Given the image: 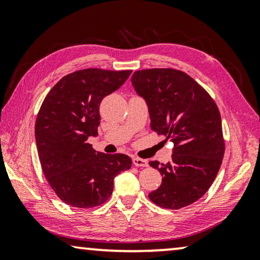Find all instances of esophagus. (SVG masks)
Segmentation results:
<instances>
[{
	"mask_svg": "<svg viewBox=\"0 0 260 260\" xmlns=\"http://www.w3.org/2000/svg\"><path fill=\"white\" fill-rule=\"evenodd\" d=\"M133 164H134L135 166L146 167V166H148V160H147V159H142V158L134 157V158H133Z\"/></svg>",
	"mask_w": 260,
	"mask_h": 260,
	"instance_id": "obj_1",
	"label": "esophagus"
}]
</instances>
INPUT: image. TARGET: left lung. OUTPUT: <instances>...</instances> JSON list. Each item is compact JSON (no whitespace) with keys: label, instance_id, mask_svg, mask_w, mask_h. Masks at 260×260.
I'll list each match as a JSON object with an SVG mask.
<instances>
[{"label":"left lung","instance_id":"1","mask_svg":"<svg viewBox=\"0 0 260 260\" xmlns=\"http://www.w3.org/2000/svg\"><path fill=\"white\" fill-rule=\"evenodd\" d=\"M132 83L147 101L151 129L175 146L167 164L149 161L162 177L160 187L149 193V199L170 210L195 203L213 183L225 153L217 104L199 82L180 70H140L134 72Z\"/></svg>","mask_w":260,"mask_h":260}]
</instances>
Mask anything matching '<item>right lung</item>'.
<instances>
[{
    "mask_svg": "<svg viewBox=\"0 0 260 260\" xmlns=\"http://www.w3.org/2000/svg\"><path fill=\"white\" fill-rule=\"evenodd\" d=\"M132 70L85 69L69 73L51 88L35 120L41 169L60 201L74 208L102 205L113 191V179L129 170L122 153L98 152L87 142L96 136L100 104L131 76Z\"/></svg>",
    "mask_w": 260,
    "mask_h": 260,
    "instance_id": "1",
    "label": "right lung"
}]
</instances>
